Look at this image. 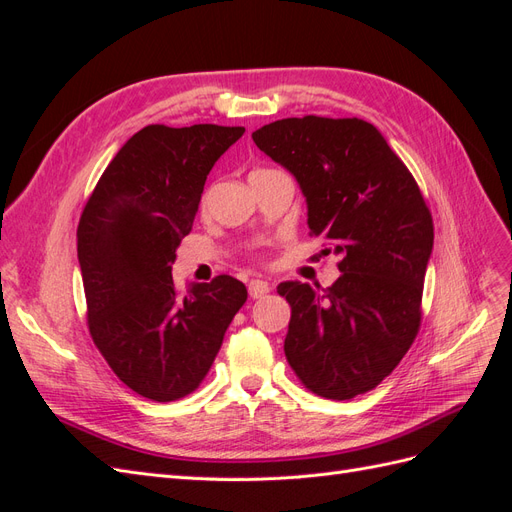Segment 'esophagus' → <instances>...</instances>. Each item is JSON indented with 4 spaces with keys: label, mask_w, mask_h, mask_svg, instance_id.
<instances>
[{
    "label": "esophagus",
    "mask_w": 512,
    "mask_h": 512,
    "mask_svg": "<svg viewBox=\"0 0 512 512\" xmlns=\"http://www.w3.org/2000/svg\"><path fill=\"white\" fill-rule=\"evenodd\" d=\"M247 288H250V297L252 299H262L271 290L269 282H265V280H252Z\"/></svg>",
    "instance_id": "obj_1"
}]
</instances>
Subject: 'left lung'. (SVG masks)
I'll list each match as a JSON object with an SVG mask.
<instances>
[{"mask_svg":"<svg viewBox=\"0 0 512 512\" xmlns=\"http://www.w3.org/2000/svg\"><path fill=\"white\" fill-rule=\"evenodd\" d=\"M297 179L307 226L329 239L339 280L282 282L290 303L284 352L309 391L363 395L404 359L421 327L433 220L406 164L363 119L290 117L252 134Z\"/></svg>","mask_w":512,"mask_h":512,"instance_id":"left-lung-1","label":"left lung"}]
</instances>
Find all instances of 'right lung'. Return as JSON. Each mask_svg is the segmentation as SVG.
<instances>
[{
	"label": "right lung",
	"mask_w": 512,
	"mask_h": 512,
	"mask_svg": "<svg viewBox=\"0 0 512 512\" xmlns=\"http://www.w3.org/2000/svg\"><path fill=\"white\" fill-rule=\"evenodd\" d=\"M245 128L147 126L123 145L91 192L76 230L87 324L117 378L151 401L198 389L247 299L230 275L173 282L213 164Z\"/></svg>",
	"instance_id": "add662e5"
}]
</instances>
